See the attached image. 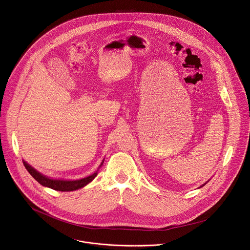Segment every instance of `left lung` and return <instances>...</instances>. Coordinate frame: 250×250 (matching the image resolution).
<instances>
[{
  "instance_id": "1",
  "label": "left lung",
  "mask_w": 250,
  "mask_h": 250,
  "mask_svg": "<svg viewBox=\"0 0 250 250\" xmlns=\"http://www.w3.org/2000/svg\"><path fill=\"white\" fill-rule=\"evenodd\" d=\"M206 183H207V182H206ZM206 183H205V184H206ZM205 184H203V185H202V186H204V185H205ZM202 186H201V187H202Z\"/></svg>"
}]
</instances>
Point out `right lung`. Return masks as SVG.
I'll return each mask as SVG.
<instances>
[{"instance_id": "obj_1", "label": "right lung", "mask_w": 250, "mask_h": 250, "mask_svg": "<svg viewBox=\"0 0 250 250\" xmlns=\"http://www.w3.org/2000/svg\"><path fill=\"white\" fill-rule=\"evenodd\" d=\"M24 166L26 167L27 170L30 173V175L38 182L40 183L42 186L54 189L56 191H60V192H70V191H76L79 190L81 188H83L84 186H86L87 184H89L91 181H93V179L98 175V170L96 172H94L93 174L84 177L79 180H64V179H54V178H50L46 175H43L42 173H40L39 171H37L34 167L29 166L26 161H23ZM104 164V160L102 162V164L100 167Z\"/></svg>"}]
</instances>
